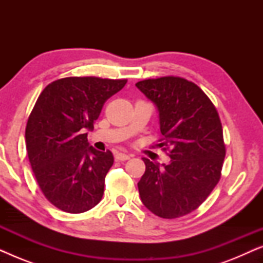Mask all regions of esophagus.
<instances>
[{"label":"esophagus","mask_w":263,"mask_h":263,"mask_svg":"<svg viewBox=\"0 0 263 263\" xmlns=\"http://www.w3.org/2000/svg\"><path fill=\"white\" fill-rule=\"evenodd\" d=\"M115 158H116L117 160L120 161H124V160H128L130 159V156L129 154H125V153H122V152H118L116 156H115Z\"/></svg>","instance_id":"esophagus-1"}]
</instances>
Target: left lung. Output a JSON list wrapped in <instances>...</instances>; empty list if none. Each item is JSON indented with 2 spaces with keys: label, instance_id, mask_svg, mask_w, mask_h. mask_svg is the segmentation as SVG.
<instances>
[{
  "label": "left lung",
  "instance_id": "8db88e82",
  "mask_svg": "<svg viewBox=\"0 0 263 263\" xmlns=\"http://www.w3.org/2000/svg\"><path fill=\"white\" fill-rule=\"evenodd\" d=\"M157 107L167 165L147 158L138 183L146 208L158 217L175 219L195 211L218 184L225 158L220 118L204 92L177 77L135 85Z\"/></svg>",
  "mask_w": 263,
  "mask_h": 263
}]
</instances>
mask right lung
I'll list each match as a JSON object with an SVG mask.
<instances>
[{"label":"right lung","mask_w":263,"mask_h":263,"mask_svg":"<svg viewBox=\"0 0 263 263\" xmlns=\"http://www.w3.org/2000/svg\"><path fill=\"white\" fill-rule=\"evenodd\" d=\"M127 80L64 78L43 89L28 117L25 140L32 170L46 199L68 213H82L99 203L110 151L89 146L87 132L104 103Z\"/></svg>","instance_id":"obj_1"}]
</instances>
